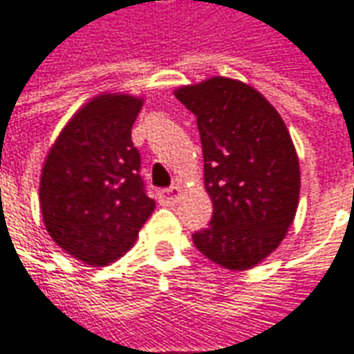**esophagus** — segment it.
<instances>
[{"mask_svg":"<svg viewBox=\"0 0 354 354\" xmlns=\"http://www.w3.org/2000/svg\"><path fill=\"white\" fill-rule=\"evenodd\" d=\"M159 199H161V203H165V205H176L178 201L182 199V187H180V185H172L169 189H162V192L159 193Z\"/></svg>","mask_w":354,"mask_h":354,"instance_id":"34e87169","label":"esophagus"}]
</instances>
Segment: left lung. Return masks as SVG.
<instances>
[{
    "instance_id": "obj_1",
    "label": "left lung",
    "mask_w": 354,
    "mask_h": 354,
    "mask_svg": "<svg viewBox=\"0 0 354 354\" xmlns=\"http://www.w3.org/2000/svg\"><path fill=\"white\" fill-rule=\"evenodd\" d=\"M174 96L197 117L205 189L212 220L193 243L231 271H246L274 252L294 222L299 161L279 111L252 85L210 77Z\"/></svg>"
}]
</instances>
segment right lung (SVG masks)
Segmentation results:
<instances>
[{"label":"right lung","mask_w":354,"mask_h":354,"mask_svg":"<svg viewBox=\"0 0 354 354\" xmlns=\"http://www.w3.org/2000/svg\"><path fill=\"white\" fill-rule=\"evenodd\" d=\"M142 106V96L96 94L64 124L43 162L45 230L87 266H108L129 252L153 212L131 140Z\"/></svg>","instance_id":"1"}]
</instances>
